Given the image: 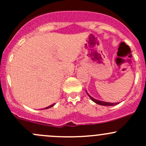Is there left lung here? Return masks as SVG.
I'll list each match as a JSON object with an SVG mask.
<instances>
[{
  "label": "left lung",
  "mask_w": 146,
  "mask_h": 146,
  "mask_svg": "<svg viewBox=\"0 0 146 146\" xmlns=\"http://www.w3.org/2000/svg\"><path fill=\"white\" fill-rule=\"evenodd\" d=\"M87 94H88V96L90 97V98L91 100H92V101L94 102H95L96 104H100V105H103V106H114V105H117V104H118V103H111V102H102V101H100V100H98L95 99V98H93L92 97H91L90 95H89V94L87 92Z\"/></svg>",
  "instance_id": "left-lung-1"
}]
</instances>
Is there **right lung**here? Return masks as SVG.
Wrapping results in <instances>:
<instances>
[{"label":"right lung","instance_id":"obj_1","mask_svg":"<svg viewBox=\"0 0 146 146\" xmlns=\"http://www.w3.org/2000/svg\"><path fill=\"white\" fill-rule=\"evenodd\" d=\"M54 104H51V105L48 106V107H46V108H44V110H45V109H48V108H50V107H53V106H54Z\"/></svg>","mask_w":146,"mask_h":146}]
</instances>
